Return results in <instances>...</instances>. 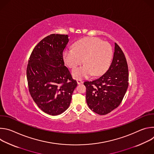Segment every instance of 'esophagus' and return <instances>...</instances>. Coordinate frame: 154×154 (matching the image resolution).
I'll list each match as a JSON object with an SVG mask.
<instances>
[{
  "label": "esophagus",
  "instance_id": "34e87169",
  "mask_svg": "<svg viewBox=\"0 0 154 154\" xmlns=\"http://www.w3.org/2000/svg\"><path fill=\"white\" fill-rule=\"evenodd\" d=\"M77 84L80 85L83 83V81L81 79H77Z\"/></svg>",
  "mask_w": 154,
  "mask_h": 154
}]
</instances>
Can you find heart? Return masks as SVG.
I'll list each match as a JSON object with an SVG mask.
<instances>
[{
    "label": "heart",
    "mask_w": 154,
    "mask_h": 154,
    "mask_svg": "<svg viewBox=\"0 0 154 154\" xmlns=\"http://www.w3.org/2000/svg\"><path fill=\"white\" fill-rule=\"evenodd\" d=\"M113 49L108 42L94 37H87L77 41L74 49H66L63 54L65 64L75 69L83 62L85 65L72 72L75 78H82L91 74H103L111 64Z\"/></svg>",
    "instance_id": "b5f03b06"
}]
</instances>
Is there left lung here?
<instances>
[{
    "label": "left lung",
    "instance_id": "obj_1",
    "mask_svg": "<svg viewBox=\"0 0 154 154\" xmlns=\"http://www.w3.org/2000/svg\"><path fill=\"white\" fill-rule=\"evenodd\" d=\"M83 84L87 104L96 113L106 115L120 105L128 85V70L125 57L116 42L113 58L106 72Z\"/></svg>",
    "mask_w": 154,
    "mask_h": 154
}]
</instances>
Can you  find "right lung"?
Here are the masks:
<instances>
[{
    "instance_id": "1",
    "label": "right lung",
    "mask_w": 154,
    "mask_h": 154,
    "mask_svg": "<svg viewBox=\"0 0 154 154\" xmlns=\"http://www.w3.org/2000/svg\"><path fill=\"white\" fill-rule=\"evenodd\" d=\"M68 42L67 35L45 37L33 49L27 64L30 94L42 111L52 116L68 108L77 85L63 60V52Z\"/></svg>"
}]
</instances>
